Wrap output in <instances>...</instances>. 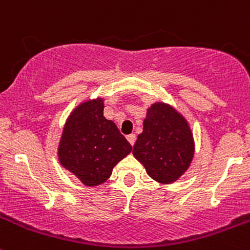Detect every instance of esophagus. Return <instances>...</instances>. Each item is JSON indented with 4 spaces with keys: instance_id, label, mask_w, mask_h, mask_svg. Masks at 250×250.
Returning <instances> with one entry per match:
<instances>
[{
    "instance_id": "34e87169",
    "label": "esophagus",
    "mask_w": 250,
    "mask_h": 250,
    "mask_svg": "<svg viewBox=\"0 0 250 250\" xmlns=\"http://www.w3.org/2000/svg\"><path fill=\"white\" fill-rule=\"evenodd\" d=\"M127 139H128V142L130 143V145H134V143H135V139H137V135L135 134H129V135H127Z\"/></svg>"
}]
</instances>
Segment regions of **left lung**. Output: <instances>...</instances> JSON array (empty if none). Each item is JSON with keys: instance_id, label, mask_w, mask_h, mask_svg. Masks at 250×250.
Returning <instances> with one entry per match:
<instances>
[{"instance_id": "1", "label": "left lung", "mask_w": 250, "mask_h": 250, "mask_svg": "<svg viewBox=\"0 0 250 250\" xmlns=\"http://www.w3.org/2000/svg\"><path fill=\"white\" fill-rule=\"evenodd\" d=\"M143 125L133 155L151 178L172 183L187 171L194 155L189 125L174 108L162 103L147 110Z\"/></svg>"}]
</instances>
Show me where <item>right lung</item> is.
Here are the masks:
<instances>
[{
    "label": "right lung",
    "instance_id": "right-lung-1",
    "mask_svg": "<svg viewBox=\"0 0 250 250\" xmlns=\"http://www.w3.org/2000/svg\"><path fill=\"white\" fill-rule=\"evenodd\" d=\"M132 145L117 125L104 117L101 99L86 101L67 120L58 147L62 166L76 174L85 186L104 183Z\"/></svg>",
    "mask_w": 250,
    "mask_h": 250
}]
</instances>
